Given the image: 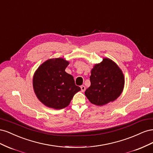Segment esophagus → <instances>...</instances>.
I'll use <instances>...</instances> for the list:
<instances>
[{"label":"esophagus","mask_w":153,"mask_h":153,"mask_svg":"<svg viewBox=\"0 0 153 153\" xmlns=\"http://www.w3.org/2000/svg\"><path fill=\"white\" fill-rule=\"evenodd\" d=\"M80 88H81V90H82V92H84V91H85V87L84 85H81Z\"/></svg>","instance_id":"obj_1"}]
</instances>
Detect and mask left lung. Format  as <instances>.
<instances>
[{"label":"left lung","instance_id":"obj_1","mask_svg":"<svg viewBox=\"0 0 153 153\" xmlns=\"http://www.w3.org/2000/svg\"><path fill=\"white\" fill-rule=\"evenodd\" d=\"M91 85L85 95L92 104L103 106L115 101L121 94L124 87V76L117 64L103 58L91 69Z\"/></svg>","mask_w":153,"mask_h":153}]
</instances>
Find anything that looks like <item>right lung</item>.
Returning <instances> with one entry per match:
<instances>
[{
    "label": "right lung",
    "instance_id": "1",
    "mask_svg": "<svg viewBox=\"0 0 153 153\" xmlns=\"http://www.w3.org/2000/svg\"><path fill=\"white\" fill-rule=\"evenodd\" d=\"M69 62L64 58L50 59L36 69L32 79L34 91L45 106L54 109L66 108L76 92L73 76L65 71Z\"/></svg>",
    "mask_w": 153,
    "mask_h": 153
}]
</instances>
